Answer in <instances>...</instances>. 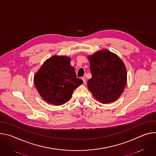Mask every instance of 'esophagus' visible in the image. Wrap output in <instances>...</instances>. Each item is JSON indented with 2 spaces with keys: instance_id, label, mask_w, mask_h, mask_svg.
Segmentation results:
<instances>
[{
  "instance_id": "1",
  "label": "esophagus",
  "mask_w": 156,
  "mask_h": 156,
  "mask_svg": "<svg viewBox=\"0 0 156 156\" xmlns=\"http://www.w3.org/2000/svg\"><path fill=\"white\" fill-rule=\"evenodd\" d=\"M81 79H82V80H83V83L85 84V83H86V78L83 76V77L81 78Z\"/></svg>"
}]
</instances>
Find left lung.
I'll return each mask as SVG.
<instances>
[{
    "instance_id": "8db88e82",
    "label": "left lung",
    "mask_w": 156,
    "mask_h": 156,
    "mask_svg": "<svg viewBox=\"0 0 156 156\" xmlns=\"http://www.w3.org/2000/svg\"><path fill=\"white\" fill-rule=\"evenodd\" d=\"M92 78L87 87L93 96L102 104L115 101L126 84L125 65L115 54L108 50L98 51L88 57Z\"/></svg>"
}]
</instances>
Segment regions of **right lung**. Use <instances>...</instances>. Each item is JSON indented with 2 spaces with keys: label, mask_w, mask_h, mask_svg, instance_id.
Segmentation results:
<instances>
[{
  "label": "right lung",
  "mask_w": 156,
  "mask_h": 156,
  "mask_svg": "<svg viewBox=\"0 0 156 156\" xmlns=\"http://www.w3.org/2000/svg\"><path fill=\"white\" fill-rule=\"evenodd\" d=\"M34 83L44 101L60 105L70 99L73 91L83 82L76 77L69 57L55 55L43 63L34 75Z\"/></svg>",
  "instance_id": "1"
}]
</instances>
